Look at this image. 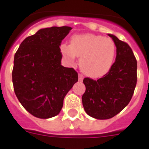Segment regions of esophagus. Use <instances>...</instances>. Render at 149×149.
<instances>
[{
    "mask_svg": "<svg viewBox=\"0 0 149 149\" xmlns=\"http://www.w3.org/2000/svg\"><path fill=\"white\" fill-rule=\"evenodd\" d=\"M84 75L83 74H78V80L80 82H82L83 81V80H84Z\"/></svg>",
    "mask_w": 149,
    "mask_h": 149,
    "instance_id": "obj_1",
    "label": "esophagus"
}]
</instances>
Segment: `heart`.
Masks as SVG:
<instances>
[{
  "instance_id": "obj_1",
  "label": "heart",
  "mask_w": 149,
  "mask_h": 149,
  "mask_svg": "<svg viewBox=\"0 0 149 149\" xmlns=\"http://www.w3.org/2000/svg\"><path fill=\"white\" fill-rule=\"evenodd\" d=\"M61 51L69 62L74 63L77 56L81 57L80 65L88 76L101 77L111 69L115 57L114 41L108 38L93 34L74 35L71 45L63 43Z\"/></svg>"
}]
</instances>
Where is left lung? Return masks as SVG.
Returning a JSON list of instances; mask_svg holds the SVG:
<instances>
[{"mask_svg":"<svg viewBox=\"0 0 149 149\" xmlns=\"http://www.w3.org/2000/svg\"><path fill=\"white\" fill-rule=\"evenodd\" d=\"M117 48L116 61L103 77L84 79L82 96L86 112L98 120L114 117L129 104L137 84V60L128 43L109 34Z\"/></svg>","mask_w":149,"mask_h":149,"instance_id":"left-lung-1","label":"left lung"}]
</instances>
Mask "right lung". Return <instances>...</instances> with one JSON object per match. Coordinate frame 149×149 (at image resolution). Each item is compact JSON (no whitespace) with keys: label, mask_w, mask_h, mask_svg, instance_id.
Listing matches in <instances>:
<instances>
[{"label":"right lung","mask_w":149,"mask_h":149,"mask_svg":"<svg viewBox=\"0 0 149 149\" xmlns=\"http://www.w3.org/2000/svg\"><path fill=\"white\" fill-rule=\"evenodd\" d=\"M72 28L41 29L20 43L14 58L12 83L17 99L35 117L58 115L63 99L78 80L73 68L61 65L60 46Z\"/></svg>","instance_id":"obj_1"}]
</instances>
